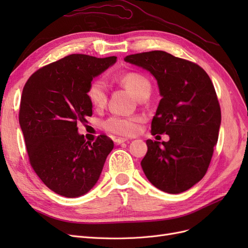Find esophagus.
Returning <instances> with one entry per match:
<instances>
[{
    "label": "esophagus",
    "mask_w": 248,
    "mask_h": 248,
    "mask_svg": "<svg viewBox=\"0 0 248 248\" xmlns=\"http://www.w3.org/2000/svg\"><path fill=\"white\" fill-rule=\"evenodd\" d=\"M128 140H129L126 139V138H118V139L115 140V144H116V145H121V144H123V142L128 141Z\"/></svg>",
    "instance_id": "1"
}]
</instances>
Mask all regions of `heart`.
I'll use <instances>...</instances> for the list:
<instances>
[{"label":"heart","mask_w":248,"mask_h":248,"mask_svg":"<svg viewBox=\"0 0 248 248\" xmlns=\"http://www.w3.org/2000/svg\"><path fill=\"white\" fill-rule=\"evenodd\" d=\"M117 81L130 90L139 99L141 96L149 93L150 89H151L149 80L144 76L136 72L125 73L123 76L119 77ZM87 96L95 108L99 109L106 107L108 102L107 82L102 78H94L89 84ZM140 121V119L139 117L114 116L103 122V128L108 132L119 134V136H131L138 131V124Z\"/></svg>","instance_id":"obj_1"}]
</instances>
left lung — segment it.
I'll use <instances>...</instances> for the list:
<instances>
[{"label": "left lung", "mask_w": 248, "mask_h": 248, "mask_svg": "<svg viewBox=\"0 0 248 248\" xmlns=\"http://www.w3.org/2000/svg\"><path fill=\"white\" fill-rule=\"evenodd\" d=\"M124 60L156 78L162 98L151 132L170 137L161 142L147 140L142 170L164 192L191 188L207 172L218 139L221 111L211 79L198 64L162 50L129 55Z\"/></svg>", "instance_id": "left-lung-1"}]
</instances>
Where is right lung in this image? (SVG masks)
I'll use <instances>...</instances> for the list:
<instances>
[{
	"instance_id": "right-lung-1",
	"label": "right lung",
	"mask_w": 248,
	"mask_h": 248,
	"mask_svg": "<svg viewBox=\"0 0 248 248\" xmlns=\"http://www.w3.org/2000/svg\"><path fill=\"white\" fill-rule=\"evenodd\" d=\"M116 60L69 55L34 72L22 90L18 119L30 163L60 196L78 198L91 190L114 148L104 134L86 141L78 124L92 116L89 84Z\"/></svg>"
}]
</instances>
